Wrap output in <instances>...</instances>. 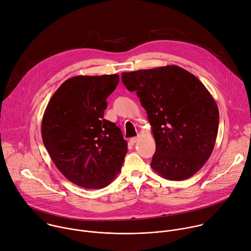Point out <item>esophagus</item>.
<instances>
[{
    "label": "esophagus",
    "instance_id": "1",
    "mask_svg": "<svg viewBox=\"0 0 251 251\" xmlns=\"http://www.w3.org/2000/svg\"><path fill=\"white\" fill-rule=\"evenodd\" d=\"M138 140H139V137H133V138H130V139H129V142H130L131 144H135Z\"/></svg>",
    "mask_w": 251,
    "mask_h": 251
}]
</instances>
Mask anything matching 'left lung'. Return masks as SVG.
Returning <instances> with one entry per match:
<instances>
[{
    "label": "left lung",
    "mask_w": 251,
    "mask_h": 251,
    "mask_svg": "<svg viewBox=\"0 0 251 251\" xmlns=\"http://www.w3.org/2000/svg\"><path fill=\"white\" fill-rule=\"evenodd\" d=\"M122 81L147 111L155 141L151 169L170 180L194 176L210 157L219 128L206 87L176 65L123 73Z\"/></svg>",
    "instance_id": "left-lung-1"
}]
</instances>
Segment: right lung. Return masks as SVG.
Returning <instances> with one entry per match:
<instances>
[{"label": "right lung", "instance_id": "add662e5", "mask_svg": "<svg viewBox=\"0 0 251 251\" xmlns=\"http://www.w3.org/2000/svg\"><path fill=\"white\" fill-rule=\"evenodd\" d=\"M118 82L117 74L73 76L45 109L43 144L57 169L77 186L103 188L121 171L127 142L116 124L103 118Z\"/></svg>", "mask_w": 251, "mask_h": 251}]
</instances>
